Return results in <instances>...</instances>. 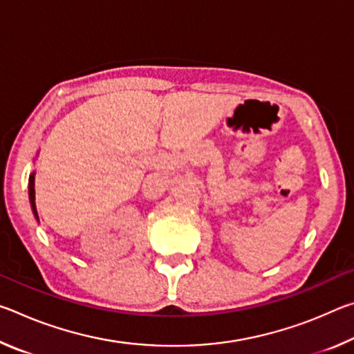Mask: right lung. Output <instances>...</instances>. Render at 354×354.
<instances>
[{"label": "right lung", "instance_id": "add662e5", "mask_svg": "<svg viewBox=\"0 0 354 354\" xmlns=\"http://www.w3.org/2000/svg\"><path fill=\"white\" fill-rule=\"evenodd\" d=\"M34 181H35V173L32 171L31 175H29V203H31V209H32V214L35 220L39 221V214H37V207H35V189H34Z\"/></svg>", "mask_w": 354, "mask_h": 354}]
</instances>
